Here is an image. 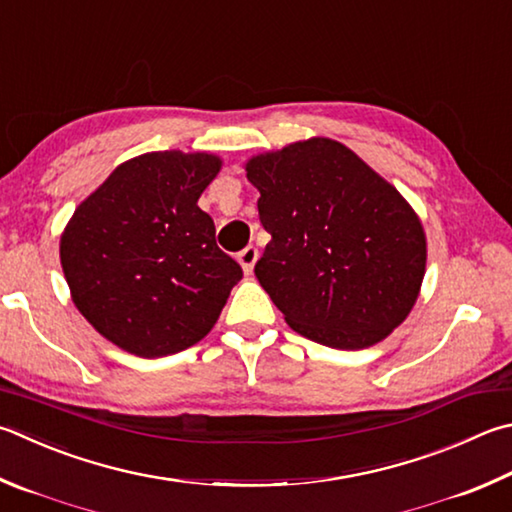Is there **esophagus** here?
Listing matches in <instances>:
<instances>
[{"label": "esophagus", "mask_w": 512, "mask_h": 512, "mask_svg": "<svg viewBox=\"0 0 512 512\" xmlns=\"http://www.w3.org/2000/svg\"><path fill=\"white\" fill-rule=\"evenodd\" d=\"M257 248L255 246H246L244 250H241V253L237 255V262L241 264V268H244V273L246 275H250L253 273V266H255V262H257Z\"/></svg>", "instance_id": "1"}]
</instances>
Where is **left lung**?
<instances>
[{"label":"left lung","mask_w":512,"mask_h":512,"mask_svg":"<svg viewBox=\"0 0 512 512\" xmlns=\"http://www.w3.org/2000/svg\"><path fill=\"white\" fill-rule=\"evenodd\" d=\"M271 241L255 275L288 327L331 349L385 340L416 304L421 219L347 145L315 136L246 163Z\"/></svg>","instance_id":"8db88e82"}]
</instances>
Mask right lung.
Listing matches in <instances>:
<instances>
[{"label": "right lung", "instance_id": "add662e5", "mask_svg": "<svg viewBox=\"0 0 512 512\" xmlns=\"http://www.w3.org/2000/svg\"><path fill=\"white\" fill-rule=\"evenodd\" d=\"M221 170L208 152L120 163L60 237L71 300L102 338L141 358L179 353L219 320L241 266L197 201Z\"/></svg>", "mask_w": 512, "mask_h": 512}]
</instances>
